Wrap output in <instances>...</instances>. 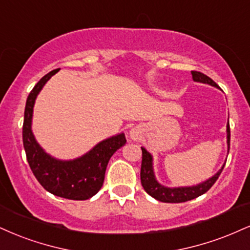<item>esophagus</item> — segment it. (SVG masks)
I'll return each instance as SVG.
<instances>
[{"mask_svg": "<svg viewBox=\"0 0 250 250\" xmlns=\"http://www.w3.org/2000/svg\"><path fill=\"white\" fill-rule=\"evenodd\" d=\"M129 136L133 141H137L141 138V129L138 127H134L129 130Z\"/></svg>", "mask_w": 250, "mask_h": 250, "instance_id": "obj_1", "label": "esophagus"}]
</instances>
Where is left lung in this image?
<instances>
[{
  "label": "left lung",
  "instance_id": "1",
  "mask_svg": "<svg viewBox=\"0 0 250 250\" xmlns=\"http://www.w3.org/2000/svg\"><path fill=\"white\" fill-rule=\"evenodd\" d=\"M192 79L195 83H207L213 87L219 88V86L213 81L211 78L205 76L200 72L192 71ZM227 152L229 151V142H230V130L229 123H227ZM224 165L221 169L215 174H213L211 178L204 180L197 185L192 186H178V188H167V186L162 185L156 179L155 171H154V158L152 155L142 146V165H141V183H142L143 188L148 194L155 198L156 200L162 201V203H184V201L192 200L199 195L206 193L209 188H212L213 184L216 182V179L220 176L221 171L224 170Z\"/></svg>",
  "mask_w": 250,
  "mask_h": 250
}]
</instances>
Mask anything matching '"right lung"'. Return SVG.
<instances>
[{
    "label": "right lung",
    "instance_id": "1",
    "mask_svg": "<svg viewBox=\"0 0 250 250\" xmlns=\"http://www.w3.org/2000/svg\"><path fill=\"white\" fill-rule=\"evenodd\" d=\"M59 68L51 71L36 83L26 99L23 122V146L32 172L43 188L57 197L86 200L98 193L104 180L108 162L114 152L127 142L123 133L102 140L74 159H58L39 146L32 133V116L36 99L45 83Z\"/></svg>",
    "mask_w": 250,
    "mask_h": 250
}]
</instances>
